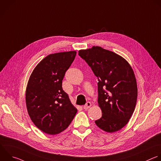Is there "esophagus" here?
Wrapping results in <instances>:
<instances>
[{
    "label": "esophagus",
    "instance_id": "1",
    "mask_svg": "<svg viewBox=\"0 0 161 161\" xmlns=\"http://www.w3.org/2000/svg\"><path fill=\"white\" fill-rule=\"evenodd\" d=\"M91 105H92L91 102H87L86 103V104L83 106V109H85V110H86V109H89V108H90Z\"/></svg>",
    "mask_w": 161,
    "mask_h": 161
}]
</instances>
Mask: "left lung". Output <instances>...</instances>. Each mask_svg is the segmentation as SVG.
<instances>
[{
	"instance_id": "left-lung-1",
	"label": "left lung",
	"mask_w": 161,
	"mask_h": 161,
	"mask_svg": "<svg viewBox=\"0 0 161 161\" xmlns=\"http://www.w3.org/2000/svg\"><path fill=\"white\" fill-rule=\"evenodd\" d=\"M78 55L98 78V103L102 117L95 124L113 133L123 128L131 118L137 100V84L133 70L121 56L100 47L80 50Z\"/></svg>"
}]
</instances>
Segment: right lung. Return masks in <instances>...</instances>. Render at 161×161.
<instances>
[{"instance_id": "1", "label": "right lung", "mask_w": 161, "mask_h": 161, "mask_svg": "<svg viewBox=\"0 0 161 161\" xmlns=\"http://www.w3.org/2000/svg\"><path fill=\"white\" fill-rule=\"evenodd\" d=\"M76 54V51H69L47 56L29 78L26 90L27 111L35 125L47 134L56 135L66 130L77 113L62 87L66 71Z\"/></svg>"}]
</instances>
